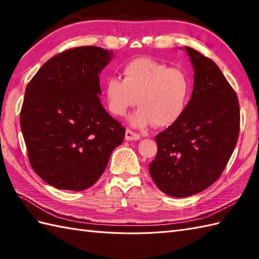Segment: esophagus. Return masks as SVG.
<instances>
[{
    "label": "esophagus",
    "mask_w": 259,
    "mask_h": 259,
    "mask_svg": "<svg viewBox=\"0 0 259 259\" xmlns=\"http://www.w3.org/2000/svg\"><path fill=\"white\" fill-rule=\"evenodd\" d=\"M140 139V135L135 133V131L126 129L125 130V140L131 141V140H139Z\"/></svg>",
    "instance_id": "obj_1"
}]
</instances>
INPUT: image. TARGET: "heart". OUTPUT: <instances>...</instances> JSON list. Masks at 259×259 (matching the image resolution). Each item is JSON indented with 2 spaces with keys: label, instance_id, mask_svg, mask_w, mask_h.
<instances>
[{
  "label": "heart",
  "instance_id": "heart-1",
  "mask_svg": "<svg viewBox=\"0 0 259 259\" xmlns=\"http://www.w3.org/2000/svg\"><path fill=\"white\" fill-rule=\"evenodd\" d=\"M122 74L123 80L111 76L104 84L112 114L122 117L137 104L139 109L130 117V123L138 128L151 123L171 125L184 114L190 83L183 70L150 58H138L124 65Z\"/></svg>",
  "mask_w": 259,
  "mask_h": 259
}]
</instances>
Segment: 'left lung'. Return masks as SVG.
I'll return each mask as SVG.
<instances>
[{"instance_id": "8db88e82", "label": "left lung", "mask_w": 259, "mask_h": 259, "mask_svg": "<svg viewBox=\"0 0 259 259\" xmlns=\"http://www.w3.org/2000/svg\"><path fill=\"white\" fill-rule=\"evenodd\" d=\"M194 65V91L184 114L156 136L149 172L172 197H188L211 186L227 166L239 136L235 90L211 59L185 47Z\"/></svg>"}]
</instances>
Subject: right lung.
I'll list each match as a JSON object with an SVG mask.
<instances>
[{
  "instance_id": "right-lung-1",
  "label": "right lung",
  "mask_w": 259,
  "mask_h": 259,
  "mask_svg": "<svg viewBox=\"0 0 259 259\" xmlns=\"http://www.w3.org/2000/svg\"><path fill=\"white\" fill-rule=\"evenodd\" d=\"M113 56L78 47L42 65L25 89L20 113L31 167L54 188L81 191L101 177L124 126L100 102L99 73Z\"/></svg>"
}]
</instances>
